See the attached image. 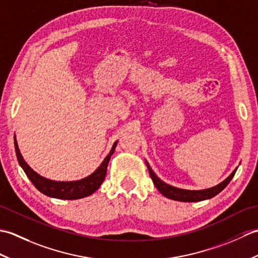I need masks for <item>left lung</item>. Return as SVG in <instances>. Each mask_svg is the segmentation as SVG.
Segmentation results:
<instances>
[{
    "mask_svg": "<svg viewBox=\"0 0 258 258\" xmlns=\"http://www.w3.org/2000/svg\"><path fill=\"white\" fill-rule=\"evenodd\" d=\"M146 166H147V168H149V172H150L153 183H154V185L156 186V188L160 190V193L163 194L165 197H167V199H171L174 201H179V202H200V201L212 199V197L217 195L218 193H221V191L226 187L228 183L231 182L232 178L234 177L235 173H236V171H237V167H236L225 180H223L222 183H220L216 186H214V187L201 189V190H188V189H182V188L174 187V186H172V185L164 183L162 179H160L156 176V174L153 172V169L151 168L150 164L147 162H146Z\"/></svg>",
    "mask_w": 258,
    "mask_h": 258,
    "instance_id": "1",
    "label": "left lung"
}]
</instances>
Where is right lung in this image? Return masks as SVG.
Segmentation results:
<instances>
[{"mask_svg": "<svg viewBox=\"0 0 258 258\" xmlns=\"http://www.w3.org/2000/svg\"><path fill=\"white\" fill-rule=\"evenodd\" d=\"M14 145H15V152L16 156H18V161L21 167L23 168L26 176L30 178L31 182L35 187L46 196L54 197V199L59 200H79L83 199V197L89 196L94 193V191L100 187L103 183L104 178L106 175L107 164L109 162V158L113 155L115 151V147L117 145V141L115 142L112 146V150L109 151L108 155L104 158V161L100 166L97 167L94 173H92L90 176H87L83 179L80 180H73V182H56V180H51L45 177L38 175L35 171L27 165V163L24 161L23 156L21 155V152L19 150L18 142L14 138Z\"/></svg>", "mask_w": 258, "mask_h": 258, "instance_id": "obj_1", "label": "right lung"}]
</instances>
